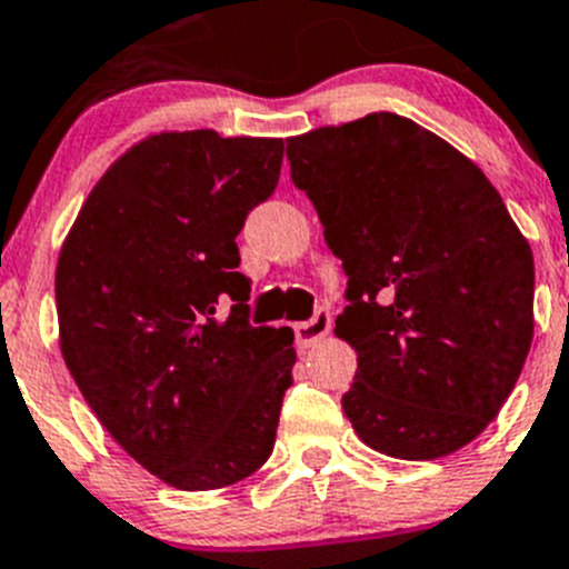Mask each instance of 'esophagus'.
Segmentation results:
<instances>
[{"label": "esophagus", "mask_w": 569, "mask_h": 569, "mask_svg": "<svg viewBox=\"0 0 569 569\" xmlns=\"http://www.w3.org/2000/svg\"><path fill=\"white\" fill-rule=\"evenodd\" d=\"M332 329V315L326 312V309H318L309 320L295 326V340H298V349H312L318 340H323Z\"/></svg>", "instance_id": "1"}]
</instances>
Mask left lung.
Returning a JSON list of instances; mask_svg holds the SVG:
<instances>
[{
  "instance_id": "8db88e82",
  "label": "left lung",
  "mask_w": 569,
  "mask_h": 569,
  "mask_svg": "<svg viewBox=\"0 0 569 569\" xmlns=\"http://www.w3.org/2000/svg\"><path fill=\"white\" fill-rule=\"evenodd\" d=\"M286 157L349 278L335 335L358 352L343 395L358 438L403 461L467 447L532 343V251L501 194L389 111L289 137Z\"/></svg>"
}]
</instances>
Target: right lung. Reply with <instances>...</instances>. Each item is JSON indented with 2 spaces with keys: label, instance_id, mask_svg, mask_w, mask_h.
Masks as SVG:
<instances>
[{
  "label": "right lung",
  "instance_id": "add662e5",
  "mask_svg": "<svg viewBox=\"0 0 569 569\" xmlns=\"http://www.w3.org/2000/svg\"><path fill=\"white\" fill-rule=\"evenodd\" d=\"M280 162L271 137H146L93 186L59 251L68 372L113 441L177 490L243 481L274 449L295 335L249 326L234 240Z\"/></svg>",
  "mask_w": 569,
  "mask_h": 569
}]
</instances>
